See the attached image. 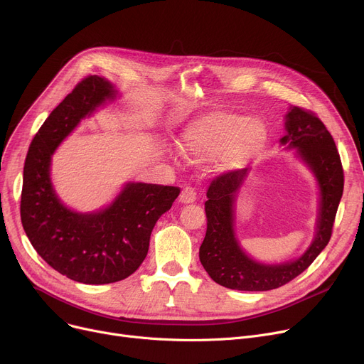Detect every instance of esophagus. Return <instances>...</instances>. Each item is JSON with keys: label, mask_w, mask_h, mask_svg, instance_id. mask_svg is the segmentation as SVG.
Instances as JSON below:
<instances>
[{"label": "esophagus", "mask_w": 364, "mask_h": 364, "mask_svg": "<svg viewBox=\"0 0 364 364\" xmlns=\"http://www.w3.org/2000/svg\"><path fill=\"white\" fill-rule=\"evenodd\" d=\"M195 199H196V191H195V188H192V186L183 188V191L181 192V196H179L181 203H183V204H191V203H193Z\"/></svg>", "instance_id": "esophagus-1"}]
</instances>
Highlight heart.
I'll return each mask as SVG.
<instances>
[{
    "mask_svg": "<svg viewBox=\"0 0 364 364\" xmlns=\"http://www.w3.org/2000/svg\"><path fill=\"white\" fill-rule=\"evenodd\" d=\"M267 127L260 118L217 109L193 119L181 134V150L195 160L217 159L220 169L246 165L266 144Z\"/></svg>",
    "mask_w": 364,
    "mask_h": 364,
    "instance_id": "obj_1",
    "label": "heart"
}]
</instances>
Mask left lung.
Returning <instances> with one entry per match:
<instances>
[{
	"instance_id": "left-lung-1",
	"label": "left lung",
	"mask_w": 364,
	"mask_h": 364,
	"mask_svg": "<svg viewBox=\"0 0 364 364\" xmlns=\"http://www.w3.org/2000/svg\"><path fill=\"white\" fill-rule=\"evenodd\" d=\"M287 134L280 139L309 166L319 185V215L316 234L309 249L296 260L284 264H263L250 259L234 235V203L249 169L218 175L210 183L205 200L207 232L199 247V260L218 285L237 291H270L299 276L326 249L344 188L341 159L333 136L312 112L292 107L287 114Z\"/></svg>"
}]
</instances>
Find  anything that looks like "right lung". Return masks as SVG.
<instances>
[{
    "instance_id": "add662e5",
    "label": "right lung",
    "mask_w": 364,
    "mask_h": 364,
    "mask_svg": "<svg viewBox=\"0 0 364 364\" xmlns=\"http://www.w3.org/2000/svg\"><path fill=\"white\" fill-rule=\"evenodd\" d=\"M117 97L107 79L84 77L50 112L26 157L20 214L31 246L50 267L87 285H105L134 273L149 252L156 221L181 189L130 182L98 213L65 207L50 181V160L62 140L105 101Z\"/></svg>"
}]
</instances>
